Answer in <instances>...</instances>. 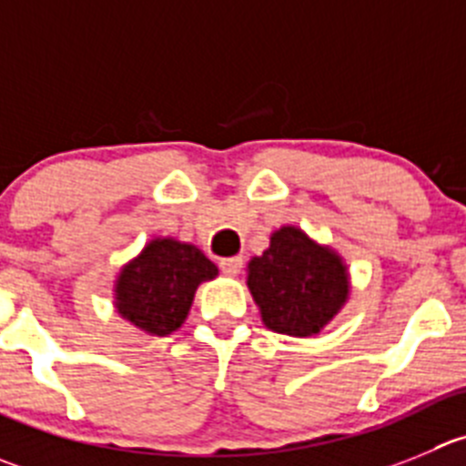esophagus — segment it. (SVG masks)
Here are the masks:
<instances>
[{
    "mask_svg": "<svg viewBox=\"0 0 466 466\" xmlns=\"http://www.w3.org/2000/svg\"><path fill=\"white\" fill-rule=\"evenodd\" d=\"M241 267H243V258L220 259V271H223L225 276H237V273L241 271Z\"/></svg>",
    "mask_w": 466,
    "mask_h": 466,
    "instance_id": "esophagus-1",
    "label": "esophagus"
}]
</instances>
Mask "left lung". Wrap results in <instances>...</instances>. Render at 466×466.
Returning <instances> with one entry per match:
<instances>
[{
	"label": "left lung",
	"mask_w": 466,
	"mask_h": 466,
	"mask_svg": "<svg viewBox=\"0 0 466 466\" xmlns=\"http://www.w3.org/2000/svg\"><path fill=\"white\" fill-rule=\"evenodd\" d=\"M248 287L264 324L299 338L319 333L350 294L342 259L297 228L273 232L271 246L250 259Z\"/></svg>",
	"instance_id": "obj_1"
}]
</instances>
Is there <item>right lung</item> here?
Returning a JSON list of instances; mask_svg holds the SVG:
<instances>
[{
    "instance_id": "right-lung-1",
    "label": "right lung",
    "mask_w": 466,
    "mask_h": 466,
    "mask_svg": "<svg viewBox=\"0 0 466 466\" xmlns=\"http://www.w3.org/2000/svg\"><path fill=\"white\" fill-rule=\"evenodd\" d=\"M218 268L199 248L174 238H154L116 280V310L130 324L154 336H167L184 324L199 282Z\"/></svg>"
}]
</instances>
